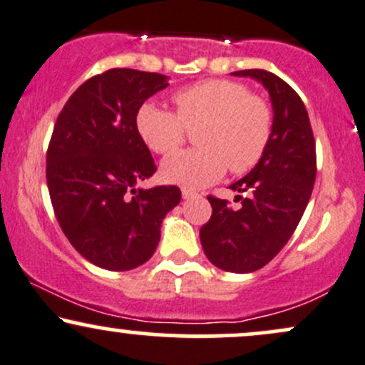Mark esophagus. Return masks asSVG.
<instances>
[{
	"instance_id": "obj_1",
	"label": "esophagus",
	"mask_w": 365,
	"mask_h": 365,
	"mask_svg": "<svg viewBox=\"0 0 365 365\" xmlns=\"http://www.w3.org/2000/svg\"><path fill=\"white\" fill-rule=\"evenodd\" d=\"M182 197L185 200H188V199H194V197H197V194L194 190H190V188H182Z\"/></svg>"
}]
</instances>
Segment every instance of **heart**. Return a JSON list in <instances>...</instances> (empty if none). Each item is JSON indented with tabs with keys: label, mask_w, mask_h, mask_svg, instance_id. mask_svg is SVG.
Masks as SVG:
<instances>
[{
	"label": "heart",
	"mask_w": 365,
	"mask_h": 365,
	"mask_svg": "<svg viewBox=\"0 0 365 365\" xmlns=\"http://www.w3.org/2000/svg\"><path fill=\"white\" fill-rule=\"evenodd\" d=\"M171 99L177 115L154 103H144L135 115L140 140L161 156L182 148L187 128L199 127V149L183 150L163 163L166 182L199 188L220 180L226 168L242 175L261 161L273 133V113L244 83L211 78L183 87Z\"/></svg>",
	"instance_id": "heart-1"
}]
</instances>
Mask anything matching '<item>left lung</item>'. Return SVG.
Segmentation results:
<instances>
[{
    "mask_svg": "<svg viewBox=\"0 0 365 365\" xmlns=\"http://www.w3.org/2000/svg\"><path fill=\"white\" fill-rule=\"evenodd\" d=\"M269 92L273 133L252 171L232 183L242 206L209 195L212 215L200 228L207 259L228 273L261 269L287 245L311 199L316 180V142L302 99L278 75L266 70H240Z\"/></svg>",
    "mask_w": 365,
    "mask_h": 365,
    "instance_id": "8db88e82",
    "label": "left lung"
}]
</instances>
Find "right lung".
I'll return each instance as SVG.
<instances>
[{"label": "right lung", "mask_w": 365, "mask_h": 365, "mask_svg": "<svg viewBox=\"0 0 365 365\" xmlns=\"http://www.w3.org/2000/svg\"><path fill=\"white\" fill-rule=\"evenodd\" d=\"M166 87V75L111 68L83 82L54 123L46 154L54 215L75 250L103 269L148 262L182 199L175 185L135 188L156 173L137 110Z\"/></svg>", "instance_id": "obj_1"}]
</instances>
